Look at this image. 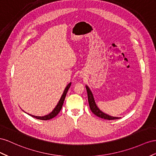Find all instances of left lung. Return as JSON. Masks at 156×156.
Returning <instances> with one entry per match:
<instances>
[{"label":"left lung","mask_w":156,"mask_h":156,"mask_svg":"<svg viewBox=\"0 0 156 156\" xmlns=\"http://www.w3.org/2000/svg\"><path fill=\"white\" fill-rule=\"evenodd\" d=\"M86 89L87 91L88 104H89V106H90V108L91 109L92 112L93 113L94 115L100 117V118H102L104 119H108V120L117 119L120 118V117H117L110 116V115H109L106 114V113H105L101 111L100 109L98 108L97 105H96V104L95 102V100L94 98L93 94H92V92H91L89 87H88L87 85H86Z\"/></svg>","instance_id":"1"}]
</instances>
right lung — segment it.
I'll list each match as a JSON object with an SVG mask.
<instances>
[{
    "instance_id": "1",
    "label": "right lung",
    "mask_w": 156,
    "mask_h": 156,
    "mask_svg": "<svg viewBox=\"0 0 156 156\" xmlns=\"http://www.w3.org/2000/svg\"><path fill=\"white\" fill-rule=\"evenodd\" d=\"M71 85V83H69L68 85L66 86L65 90H64V92H63V94H62V95L61 96L60 100H59V102L57 104L56 106L54 108V109L52 111V112H50V113H48V115H46L44 116H35V115H31V114H29V113H28V114L29 115L32 116L33 117H35V118H36L37 119L44 120V121L51 119L53 118V117H56L58 114L59 112H60V110H61V109H62V106H63V104H64V102L65 98H66V94H67V92H68Z\"/></svg>"
}]
</instances>
